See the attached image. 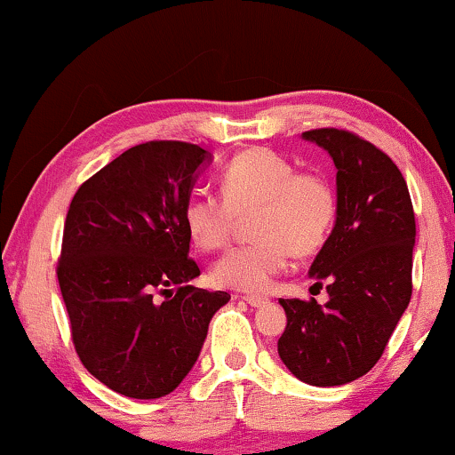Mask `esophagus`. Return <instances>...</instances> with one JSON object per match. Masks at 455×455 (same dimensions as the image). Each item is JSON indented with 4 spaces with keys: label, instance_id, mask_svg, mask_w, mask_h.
Instances as JSON below:
<instances>
[{
    "label": "esophagus",
    "instance_id": "esophagus-1",
    "mask_svg": "<svg viewBox=\"0 0 455 455\" xmlns=\"http://www.w3.org/2000/svg\"><path fill=\"white\" fill-rule=\"evenodd\" d=\"M244 300L251 304V307H254V308H260V307H265V304H269V298H267V296H254V294H251V296H244Z\"/></svg>",
    "mask_w": 455,
    "mask_h": 455
}]
</instances>
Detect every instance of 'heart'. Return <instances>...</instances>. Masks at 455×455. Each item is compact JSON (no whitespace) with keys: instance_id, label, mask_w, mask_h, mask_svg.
Returning <instances> with one entry per match:
<instances>
[{"instance_id":"obj_1","label":"heart","mask_w":455,"mask_h":455,"mask_svg":"<svg viewBox=\"0 0 455 455\" xmlns=\"http://www.w3.org/2000/svg\"><path fill=\"white\" fill-rule=\"evenodd\" d=\"M221 198L192 195L182 220L196 248H221L235 217L251 215V244L232 248L213 265L217 285L263 291L288 267L290 254L310 257L325 244L338 217V196L327 178L296 167L265 147L235 155L221 170Z\"/></svg>"}]
</instances>
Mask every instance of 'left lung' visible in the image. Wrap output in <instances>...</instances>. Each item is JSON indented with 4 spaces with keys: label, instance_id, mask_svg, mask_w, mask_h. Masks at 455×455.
Returning <instances> with one entry per match:
<instances>
[{
    "label": "left lung",
    "instance_id": "1",
    "mask_svg": "<svg viewBox=\"0 0 455 455\" xmlns=\"http://www.w3.org/2000/svg\"><path fill=\"white\" fill-rule=\"evenodd\" d=\"M302 139L325 148L338 170V217L308 269L315 285L327 283L329 300L282 298L288 325L277 352L296 379L335 387L377 364L408 308L416 221L406 180L375 145L335 128Z\"/></svg>",
    "mask_w": 455,
    "mask_h": 455
}]
</instances>
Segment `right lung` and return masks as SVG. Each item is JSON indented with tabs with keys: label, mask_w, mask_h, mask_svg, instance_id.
I'll list each match as a JSON object with an SVG mask.
<instances>
[{
	"label": "right lung",
	"mask_w": 455,
	"mask_h": 455,
	"mask_svg": "<svg viewBox=\"0 0 455 455\" xmlns=\"http://www.w3.org/2000/svg\"><path fill=\"white\" fill-rule=\"evenodd\" d=\"M211 161L188 142L136 145L86 180L68 209L58 282L72 341L84 369L116 394H172L229 300L188 285L201 269L188 259L182 211Z\"/></svg>",
	"instance_id": "add662e5"
}]
</instances>
